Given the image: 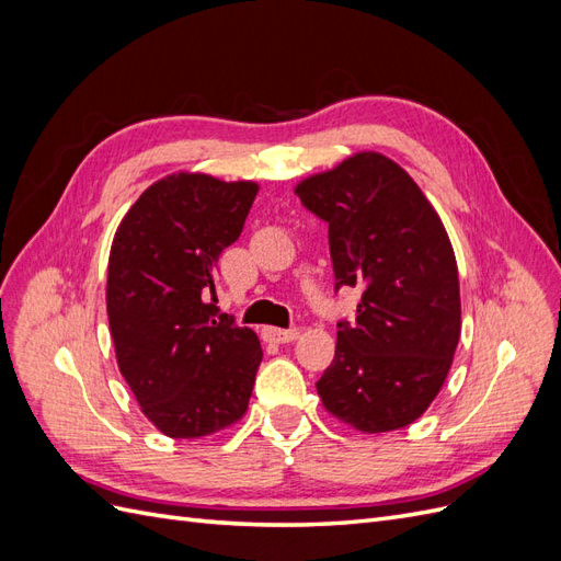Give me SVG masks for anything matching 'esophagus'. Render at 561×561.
Instances as JSON below:
<instances>
[{"label":"esophagus","instance_id":"obj_1","mask_svg":"<svg viewBox=\"0 0 561 561\" xmlns=\"http://www.w3.org/2000/svg\"><path fill=\"white\" fill-rule=\"evenodd\" d=\"M264 334H266V339H271V342H276V344H290V342H295V339L299 336V330L297 328H293V330L268 328Z\"/></svg>","mask_w":561,"mask_h":561}]
</instances>
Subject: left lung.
<instances>
[{"instance_id": "left-lung-1", "label": "left lung", "mask_w": 561, "mask_h": 561, "mask_svg": "<svg viewBox=\"0 0 561 561\" xmlns=\"http://www.w3.org/2000/svg\"><path fill=\"white\" fill-rule=\"evenodd\" d=\"M295 192L330 225L336 290H363L355 320L336 322L318 396L355 431L410 426L443 388L461 336L458 268L443 219L379 151H358Z\"/></svg>"}]
</instances>
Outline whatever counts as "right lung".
Here are the masks:
<instances>
[{
    "mask_svg": "<svg viewBox=\"0 0 561 561\" xmlns=\"http://www.w3.org/2000/svg\"><path fill=\"white\" fill-rule=\"evenodd\" d=\"M257 182L173 173L118 225L107 318L118 371L168 437H206L241 421L262 363L260 339L215 307V266L239 239Z\"/></svg>",
    "mask_w": 561,
    "mask_h": 561,
    "instance_id": "1",
    "label": "right lung"
}]
</instances>
